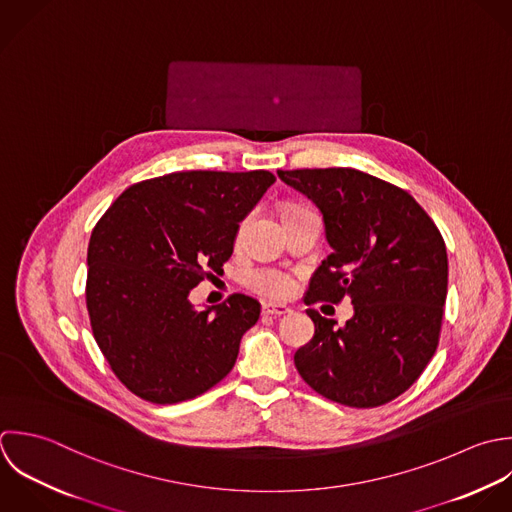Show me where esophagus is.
Listing matches in <instances>:
<instances>
[{"label": "esophagus", "mask_w": 512, "mask_h": 512, "mask_svg": "<svg viewBox=\"0 0 512 512\" xmlns=\"http://www.w3.org/2000/svg\"><path fill=\"white\" fill-rule=\"evenodd\" d=\"M261 313L269 315V317H281V315L291 313V309L287 305H279V303H263Z\"/></svg>", "instance_id": "34e87169"}]
</instances>
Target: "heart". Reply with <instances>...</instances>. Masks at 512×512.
<instances>
[{
    "mask_svg": "<svg viewBox=\"0 0 512 512\" xmlns=\"http://www.w3.org/2000/svg\"><path fill=\"white\" fill-rule=\"evenodd\" d=\"M297 207H291L287 211H295ZM285 211V213H287ZM247 287L253 289L259 295L273 297V299H285L293 291V279L281 271L275 269H255L245 279Z\"/></svg>",
    "mask_w": 512,
    "mask_h": 512,
    "instance_id": "b5f03b06",
    "label": "heart"
}]
</instances>
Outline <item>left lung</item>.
Here are the masks:
<instances>
[{
    "label": "left lung",
    "mask_w": 512,
    "mask_h": 512,
    "mask_svg": "<svg viewBox=\"0 0 512 512\" xmlns=\"http://www.w3.org/2000/svg\"><path fill=\"white\" fill-rule=\"evenodd\" d=\"M323 215L333 253L315 269L307 305L349 297L353 317L307 315L313 339L295 353L303 381L329 401L371 409L405 393L433 359L447 299L445 241L403 189L331 167L277 171Z\"/></svg>",
    "instance_id": "obj_1"
}]
</instances>
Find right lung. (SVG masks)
<instances>
[{
    "instance_id": "1",
    "label": "right lung",
    "mask_w": 512,
    "mask_h": 512,
    "mask_svg": "<svg viewBox=\"0 0 512 512\" xmlns=\"http://www.w3.org/2000/svg\"><path fill=\"white\" fill-rule=\"evenodd\" d=\"M269 171H181L125 189L87 247V311L117 379L137 397L195 399L233 369L261 305L247 295L195 311L189 293L231 257Z\"/></svg>"
}]
</instances>
